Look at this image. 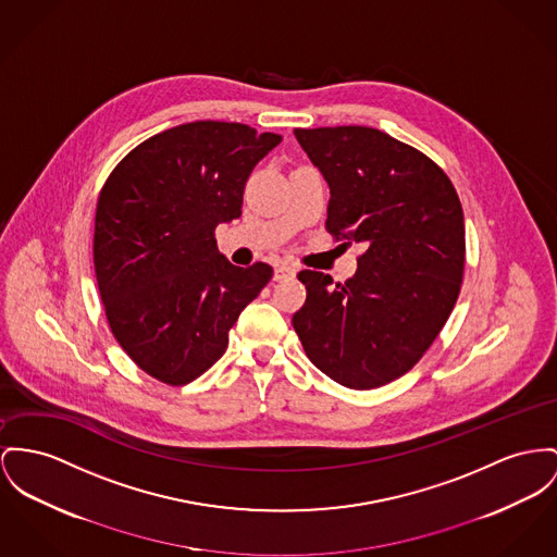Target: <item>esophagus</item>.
<instances>
[{"mask_svg":"<svg viewBox=\"0 0 557 557\" xmlns=\"http://www.w3.org/2000/svg\"><path fill=\"white\" fill-rule=\"evenodd\" d=\"M294 276H296V268H292L287 263L274 265V281H285V278H294Z\"/></svg>","mask_w":557,"mask_h":557,"instance_id":"1","label":"esophagus"}]
</instances>
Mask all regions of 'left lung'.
I'll return each instance as SVG.
<instances>
[{"label": "left lung", "mask_w": 557, "mask_h": 557, "mask_svg": "<svg viewBox=\"0 0 557 557\" xmlns=\"http://www.w3.org/2000/svg\"><path fill=\"white\" fill-rule=\"evenodd\" d=\"M330 184L327 232L366 245L346 283L301 270L294 330L342 386L370 391L408 373L444 330L465 272V218L444 171L370 126L296 128Z\"/></svg>", "instance_id": "8db88e82"}]
</instances>
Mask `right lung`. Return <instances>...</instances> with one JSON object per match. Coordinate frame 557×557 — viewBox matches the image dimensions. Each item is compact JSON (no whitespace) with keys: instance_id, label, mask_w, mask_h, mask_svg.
Here are the masks:
<instances>
[{"instance_id":"add662e5","label":"right lung","mask_w":557,"mask_h":557,"mask_svg":"<svg viewBox=\"0 0 557 557\" xmlns=\"http://www.w3.org/2000/svg\"><path fill=\"white\" fill-rule=\"evenodd\" d=\"M283 141L238 122L198 120L128 151L101 187L95 274L113 337L151 377L184 386L227 348L272 268L232 265L215 227L240 218L245 184Z\"/></svg>"}]
</instances>
